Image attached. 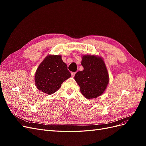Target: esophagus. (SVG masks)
I'll return each instance as SVG.
<instances>
[{
  "label": "esophagus",
  "instance_id": "1",
  "mask_svg": "<svg viewBox=\"0 0 146 146\" xmlns=\"http://www.w3.org/2000/svg\"><path fill=\"white\" fill-rule=\"evenodd\" d=\"M76 72H71V76H72V77H74L75 76V75H76Z\"/></svg>",
  "mask_w": 146,
  "mask_h": 146
}]
</instances>
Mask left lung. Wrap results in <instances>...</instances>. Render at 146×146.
<instances>
[{
    "label": "left lung",
    "instance_id": "8db88e82",
    "mask_svg": "<svg viewBox=\"0 0 146 146\" xmlns=\"http://www.w3.org/2000/svg\"><path fill=\"white\" fill-rule=\"evenodd\" d=\"M82 65L84 69L75 75V80L87 99L96 98L103 93L109 82V76L103 59L94 55H84Z\"/></svg>",
    "mask_w": 146,
    "mask_h": 146
}]
</instances>
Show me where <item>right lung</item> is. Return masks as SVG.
<instances>
[{
  "label": "right lung",
  "mask_w": 146,
  "mask_h": 146,
  "mask_svg": "<svg viewBox=\"0 0 146 146\" xmlns=\"http://www.w3.org/2000/svg\"><path fill=\"white\" fill-rule=\"evenodd\" d=\"M70 76L68 66L60 55H48L35 73V84L39 90L52 94L60 89L62 83Z\"/></svg>",
  "instance_id": "obj_1"
}]
</instances>
